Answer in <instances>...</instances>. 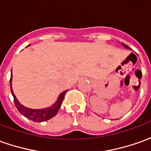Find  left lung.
Segmentation results:
<instances>
[{"label":"left lung","mask_w":151,"mask_h":151,"mask_svg":"<svg viewBox=\"0 0 151 151\" xmlns=\"http://www.w3.org/2000/svg\"><path fill=\"white\" fill-rule=\"evenodd\" d=\"M122 45H123V46H124V47H125V48H127V49H130V47H129V46H127V45H125V44H124V43H122Z\"/></svg>","instance_id":"left-lung-1"}]
</instances>
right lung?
Returning a JSON list of instances; mask_svg holds the SVG:
<instances>
[{"mask_svg": "<svg viewBox=\"0 0 151 151\" xmlns=\"http://www.w3.org/2000/svg\"><path fill=\"white\" fill-rule=\"evenodd\" d=\"M30 46V45H28ZM11 82H12V72H11V76H10V80H9V84H10V91L14 97V105L16 106L17 109L19 110V112L21 114H23L24 117H26L28 119L32 120L33 122H44L46 120L50 119L51 118H53L54 116L57 114L59 109L60 108L61 104L63 99L65 97V93L67 92V91H65L64 92L59 96L56 102L52 105L49 108L41 109H29L25 107L23 105H21L17 100L16 96H14L13 92V89H12V85H11Z\"/></svg>", "mask_w": 151, "mask_h": 151, "instance_id": "right-lung-1", "label": "right lung"}]
</instances>
